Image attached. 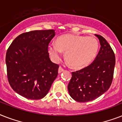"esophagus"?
<instances>
[{"label": "esophagus", "instance_id": "34e87169", "mask_svg": "<svg viewBox=\"0 0 122 122\" xmlns=\"http://www.w3.org/2000/svg\"><path fill=\"white\" fill-rule=\"evenodd\" d=\"M64 70H64L62 67L60 66L59 68V69H58V73H62L63 71H64Z\"/></svg>", "mask_w": 122, "mask_h": 122}]
</instances>
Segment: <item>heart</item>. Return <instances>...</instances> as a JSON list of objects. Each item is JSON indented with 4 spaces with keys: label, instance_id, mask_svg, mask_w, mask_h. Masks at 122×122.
Instances as JSON below:
<instances>
[{
    "label": "heart",
    "instance_id": "obj_1",
    "mask_svg": "<svg viewBox=\"0 0 122 122\" xmlns=\"http://www.w3.org/2000/svg\"><path fill=\"white\" fill-rule=\"evenodd\" d=\"M99 42L92 36L66 34L59 37L56 44L48 46L50 55L55 61L61 59V52H65V59L71 68H84L91 65L96 56Z\"/></svg>",
    "mask_w": 122,
    "mask_h": 122
}]
</instances>
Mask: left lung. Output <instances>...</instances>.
Segmentation results:
<instances>
[{
	"instance_id": "obj_1",
	"label": "left lung",
	"mask_w": 122,
	"mask_h": 122,
	"mask_svg": "<svg viewBox=\"0 0 122 122\" xmlns=\"http://www.w3.org/2000/svg\"><path fill=\"white\" fill-rule=\"evenodd\" d=\"M95 35L101 45L97 57L87 67L72 72L68 85L70 96L78 102H88L99 97L109 89L113 80L115 54L104 37Z\"/></svg>"
}]
</instances>
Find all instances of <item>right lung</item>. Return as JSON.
<instances>
[{"mask_svg":"<svg viewBox=\"0 0 122 122\" xmlns=\"http://www.w3.org/2000/svg\"><path fill=\"white\" fill-rule=\"evenodd\" d=\"M55 30H34L14 39L5 57L7 78L18 94L29 99L46 96L58 74L59 66L49 58L48 45Z\"/></svg>","mask_w":122,"mask_h":122,"instance_id":"add662e5","label":"right lung"}]
</instances>
